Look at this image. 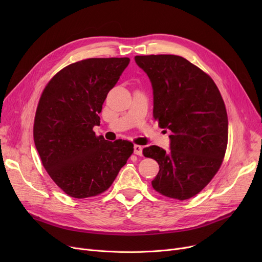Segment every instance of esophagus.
I'll use <instances>...</instances> for the list:
<instances>
[{"mask_svg":"<svg viewBox=\"0 0 262 262\" xmlns=\"http://www.w3.org/2000/svg\"><path fill=\"white\" fill-rule=\"evenodd\" d=\"M142 146H140V145H135L134 146V153L136 154V155H138V156H141L142 155Z\"/></svg>","mask_w":262,"mask_h":262,"instance_id":"obj_1","label":"esophagus"}]
</instances>
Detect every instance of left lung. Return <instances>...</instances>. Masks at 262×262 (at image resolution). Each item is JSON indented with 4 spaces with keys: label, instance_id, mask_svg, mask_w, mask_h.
<instances>
[{
    "label": "left lung",
    "instance_id": "8db88e82",
    "mask_svg": "<svg viewBox=\"0 0 262 262\" xmlns=\"http://www.w3.org/2000/svg\"><path fill=\"white\" fill-rule=\"evenodd\" d=\"M153 88V116L172 132L170 150L143 148L159 172L152 182L160 194L176 200L196 195L209 184L225 156L228 119L224 101L212 78L176 55L135 56Z\"/></svg>",
    "mask_w": 262,
    "mask_h": 262
}]
</instances>
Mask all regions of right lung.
<instances>
[{
  "label": "right lung",
  "mask_w": 262,
  "mask_h": 262,
  "mask_svg": "<svg viewBox=\"0 0 262 262\" xmlns=\"http://www.w3.org/2000/svg\"><path fill=\"white\" fill-rule=\"evenodd\" d=\"M129 58H89L63 68L40 96L34 141L54 183L75 199L106 191L134 152L127 140L96 137L99 114Z\"/></svg>",
  "instance_id": "obj_1"
}]
</instances>
